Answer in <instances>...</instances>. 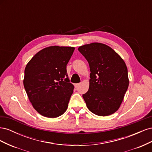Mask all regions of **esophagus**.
I'll list each match as a JSON object with an SVG mask.
<instances>
[{"mask_svg":"<svg viewBox=\"0 0 152 152\" xmlns=\"http://www.w3.org/2000/svg\"><path fill=\"white\" fill-rule=\"evenodd\" d=\"M80 86V84L79 83V84H75V88H77V87H79Z\"/></svg>","mask_w":152,"mask_h":152,"instance_id":"1","label":"esophagus"}]
</instances>
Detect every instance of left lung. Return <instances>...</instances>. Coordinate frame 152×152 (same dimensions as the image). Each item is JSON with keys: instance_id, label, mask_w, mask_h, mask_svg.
<instances>
[{"instance_id": "1", "label": "left lung", "mask_w": 152, "mask_h": 152, "mask_svg": "<svg viewBox=\"0 0 152 152\" xmlns=\"http://www.w3.org/2000/svg\"><path fill=\"white\" fill-rule=\"evenodd\" d=\"M78 50L88 61L89 88L82 95L87 107L99 116H108L120 107L129 86L127 68L122 58L108 45L86 44Z\"/></svg>"}]
</instances>
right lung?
Instances as JSON below:
<instances>
[{"label": "right lung", "mask_w": 152, "mask_h": 152, "mask_svg": "<svg viewBox=\"0 0 152 152\" xmlns=\"http://www.w3.org/2000/svg\"><path fill=\"white\" fill-rule=\"evenodd\" d=\"M75 48L50 46L37 53L25 69L23 85L30 102L42 116L56 118L66 112L74 86L66 65Z\"/></svg>", "instance_id": "add662e5"}]
</instances>
